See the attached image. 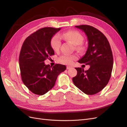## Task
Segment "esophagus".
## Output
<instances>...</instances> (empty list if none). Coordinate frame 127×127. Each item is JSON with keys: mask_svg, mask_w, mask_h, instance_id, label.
I'll list each match as a JSON object with an SVG mask.
<instances>
[{"mask_svg": "<svg viewBox=\"0 0 127 127\" xmlns=\"http://www.w3.org/2000/svg\"><path fill=\"white\" fill-rule=\"evenodd\" d=\"M72 67H71V66H67V69L68 70V69H71Z\"/></svg>", "mask_w": 127, "mask_h": 127, "instance_id": "34e87169", "label": "esophagus"}]
</instances>
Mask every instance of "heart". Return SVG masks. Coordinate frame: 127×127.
Instances as JSON below:
<instances>
[{"instance_id": "heart-1", "label": "heart", "mask_w": 127, "mask_h": 127, "mask_svg": "<svg viewBox=\"0 0 127 127\" xmlns=\"http://www.w3.org/2000/svg\"><path fill=\"white\" fill-rule=\"evenodd\" d=\"M61 38H63L66 40L70 41L75 48L78 50H82L83 49V46L80 44L83 41V36L79 32L77 31H69L59 35H56L51 40V47L55 51H58L61 45ZM76 57L74 55H63L59 58V61L60 63L69 64H71L73 61L76 59Z\"/></svg>"}]
</instances>
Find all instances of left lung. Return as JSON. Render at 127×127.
Masks as SVG:
<instances>
[{
	"label": "left lung",
	"instance_id": "obj_1",
	"mask_svg": "<svg viewBox=\"0 0 127 127\" xmlns=\"http://www.w3.org/2000/svg\"><path fill=\"white\" fill-rule=\"evenodd\" d=\"M85 33L88 40L86 53L78 62L90 65L89 69L75 68L77 74L72 78L74 85L87 95H94L102 91L109 83L113 64L112 50L105 36L94 27L75 26Z\"/></svg>",
	"mask_w": 127,
	"mask_h": 127
}]
</instances>
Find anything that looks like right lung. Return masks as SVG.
<instances>
[{
	"label": "right lung",
	"mask_w": 127,
	"mask_h": 127,
	"mask_svg": "<svg viewBox=\"0 0 127 127\" xmlns=\"http://www.w3.org/2000/svg\"><path fill=\"white\" fill-rule=\"evenodd\" d=\"M61 28H44L31 34L24 41L19 57L22 81L34 94L42 95L55 86L57 77L66 66L45 64L44 60L54 55L50 42Z\"/></svg>",
	"instance_id": "right-lung-1"
}]
</instances>
